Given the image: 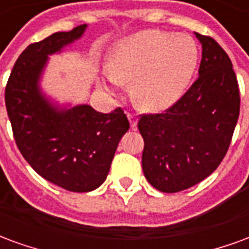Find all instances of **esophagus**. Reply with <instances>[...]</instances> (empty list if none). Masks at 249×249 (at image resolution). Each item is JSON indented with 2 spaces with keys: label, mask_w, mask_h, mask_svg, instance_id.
<instances>
[{
  "label": "esophagus",
  "mask_w": 249,
  "mask_h": 249,
  "mask_svg": "<svg viewBox=\"0 0 249 249\" xmlns=\"http://www.w3.org/2000/svg\"><path fill=\"white\" fill-rule=\"evenodd\" d=\"M128 120H129L130 128H132V129H135L136 125H137V119H136V117H135V116H133V114L128 113Z\"/></svg>",
  "instance_id": "obj_1"
}]
</instances>
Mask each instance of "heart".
I'll return each instance as SVG.
<instances>
[{"label":"heart","mask_w":249,"mask_h":249,"mask_svg":"<svg viewBox=\"0 0 249 249\" xmlns=\"http://www.w3.org/2000/svg\"><path fill=\"white\" fill-rule=\"evenodd\" d=\"M198 48L191 36L145 30L114 45L104 89L110 94L130 84V97L137 108L159 113L176 104L192 80Z\"/></svg>","instance_id":"heart-1"}]
</instances>
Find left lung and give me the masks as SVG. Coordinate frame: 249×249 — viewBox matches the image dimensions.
I'll return each mask as SVG.
<instances>
[{
    "instance_id": "left-lung-1",
    "label": "left lung",
    "mask_w": 249,
    "mask_h": 249,
    "mask_svg": "<svg viewBox=\"0 0 249 249\" xmlns=\"http://www.w3.org/2000/svg\"><path fill=\"white\" fill-rule=\"evenodd\" d=\"M201 44L198 78L161 114H144L142 171L152 187L184 191L208 178L228 151L240 112V94L228 54L211 37Z\"/></svg>"
}]
</instances>
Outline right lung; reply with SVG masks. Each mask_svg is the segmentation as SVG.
<instances>
[{
	"label": "right lung",
	"instance_id": "add662e5",
	"mask_svg": "<svg viewBox=\"0 0 249 249\" xmlns=\"http://www.w3.org/2000/svg\"><path fill=\"white\" fill-rule=\"evenodd\" d=\"M88 25L57 32L25 49L13 66L5 103L19 152L40 176L71 192L107 180L129 121L120 108L101 113L88 104L60 103L42 89L49 56L81 38Z\"/></svg>",
	"mask_w": 249,
	"mask_h": 249
}]
</instances>
